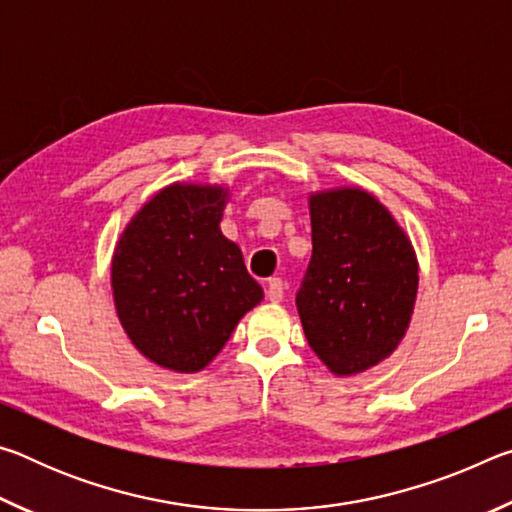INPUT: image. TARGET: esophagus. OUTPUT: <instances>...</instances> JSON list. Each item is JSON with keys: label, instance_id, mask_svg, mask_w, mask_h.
Instances as JSON below:
<instances>
[{"label": "esophagus", "instance_id": "esophagus-1", "mask_svg": "<svg viewBox=\"0 0 512 512\" xmlns=\"http://www.w3.org/2000/svg\"><path fill=\"white\" fill-rule=\"evenodd\" d=\"M266 298L271 302H280L284 298V282L280 277H271L266 284Z\"/></svg>", "mask_w": 512, "mask_h": 512}]
</instances>
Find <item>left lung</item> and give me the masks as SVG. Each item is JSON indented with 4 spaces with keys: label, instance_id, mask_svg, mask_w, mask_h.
Here are the masks:
<instances>
[{
    "label": "left lung",
    "instance_id": "left-lung-1",
    "mask_svg": "<svg viewBox=\"0 0 512 512\" xmlns=\"http://www.w3.org/2000/svg\"><path fill=\"white\" fill-rule=\"evenodd\" d=\"M309 207L314 250L296 307L320 361L336 375H354L402 341L418 264L400 225L361 189L318 194Z\"/></svg>",
    "mask_w": 512,
    "mask_h": 512
}]
</instances>
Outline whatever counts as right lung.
Here are the masks:
<instances>
[{
    "label": "right lung",
    "mask_w": 512,
    "mask_h": 512,
    "mask_svg": "<svg viewBox=\"0 0 512 512\" xmlns=\"http://www.w3.org/2000/svg\"><path fill=\"white\" fill-rule=\"evenodd\" d=\"M223 205L219 187L171 185L119 239L112 259L117 314L137 350L158 366L205 368L262 300L241 250L221 235Z\"/></svg>",
    "instance_id": "add662e5"
}]
</instances>
